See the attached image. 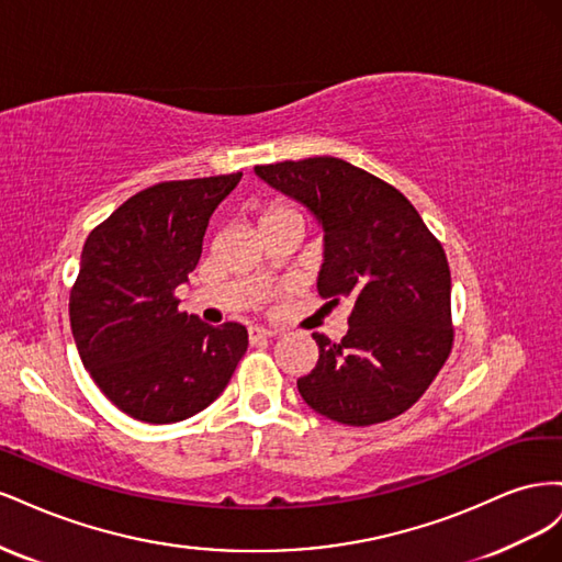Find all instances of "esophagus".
<instances>
[{
	"label": "esophagus",
	"mask_w": 562,
	"mask_h": 562,
	"mask_svg": "<svg viewBox=\"0 0 562 562\" xmlns=\"http://www.w3.org/2000/svg\"><path fill=\"white\" fill-rule=\"evenodd\" d=\"M274 335H277L274 330L260 328V326H255V328L248 330V339H250V342H260V339H269V337H274Z\"/></svg>",
	"instance_id": "esophagus-1"
}]
</instances>
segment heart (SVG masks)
Segmentation results:
<instances>
[{
	"label": "heart",
	"instance_id": "b5f03b06",
	"mask_svg": "<svg viewBox=\"0 0 562 562\" xmlns=\"http://www.w3.org/2000/svg\"><path fill=\"white\" fill-rule=\"evenodd\" d=\"M285 213H295V211H291L288 206H281V203H271V206L262 213V217H260V223L262 220H269V217H277V215H285Z\"/></svg>",
	"mask_w": 562,
	"mask_h": 562
}]
</instances>
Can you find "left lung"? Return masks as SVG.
Masks as SVG:
<instances>
[{
  "mask_svg": "<svg viewBox=\"0 0 562 562\" xmlns=\"http://www.w3.org/2000/svg\"><path fill=\"white\" fill-rule=\"evenodd\" d=\"M323 229L318 295L353 300L347 335L314 333L316 368L297 380L312 411L349 427L394 419L429 389L452 349L443 246L396 187L335 157L255 166Z\"/></svg>",
  "mask_w": 562,
  "mask_h": 562,
  "instance_id": "8db88e82",
  "label": "left lung"
}]
</instances>
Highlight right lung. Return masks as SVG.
<instances>
[{
    "label": "right lung",
    "instance_id": "right-lung-1",
    "mask_svg": "<svg viewBox=\"0 0 562 562\" xmlns=\"http://www.w3.org/2000/svg\"><path fill=\"white\" fill-rule=\"evenodd\" d=\"M244 173L151 184L98 225L81 250L70 326L100 391L147 424L209 407L248 349L241 323L213 328L178 312L209 220Z\"/></svg>",
    "mask_w": 562,
    "mask_h": 562
}]
</instances>
